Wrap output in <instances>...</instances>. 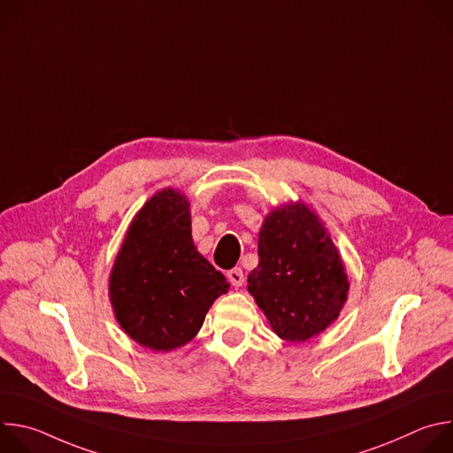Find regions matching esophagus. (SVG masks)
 Instances as JSON below:
<instances>
[{
  "instance_id": "1",
  "label": "esophagus",
  "mask_w": 453,
  "mask_h": 453,
  "mask_svg": "<svg viewBox=\"0 0 453 453\" xmlns=\"http://www.w3.org/2000/svg\"><path fill=\"white\" fill-rule=\"evenodd\" d=\"M227 280H229V283H231L233 287H242V285H243V281H245V278H243V271H242L240 267L227 271Z\"/></svg>"
}]
</instances>
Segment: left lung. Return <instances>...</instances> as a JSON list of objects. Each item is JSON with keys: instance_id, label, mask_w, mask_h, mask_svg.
<instances>
[{"instance_id": "8db88e82", "label": "left lung", "mask_w": 453, "mask_h": 453, "mask_svg": "<svg viewBox=\"0 0 453 453\" xmlns=\"http://www.w3.org/2000/svg\"><path fill=\"white\" fill-rule=\"evenodd\" d=\"M257 256L247 290L278 337L304 342L339 317L349 290L346 269L326 227L306 204L292 203L267 215Z\"/></svg>"}]
</instances>
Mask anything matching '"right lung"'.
<instances>
[{
	"label": "right lung",
	"mask_w": 453,
	"mask_h": 453,
	"mask_svg": "<svg viewBox=\"0 0 453 453\" xmlns=\"http://www.w3.org/2000/svg\"><path fill=\"white\" fill-rule=\"evenodd\" d=\"M229 290L193 245L189 203L180 191H157L134 217L116 256L109 297L123 332L154 351L188 344L213 301Z\"/></svg>",
	"instance_id": "obj_1"
}]
</instances>
